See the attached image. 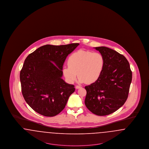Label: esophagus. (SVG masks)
<instances>
[{
    "instance_id": "34e87169",
    "label": "esophagus",
    "mask_w": 149,
    "mask_h": 149,
    "mask_svg": "<svg viewBox=\"0 0 149 149\" xmlns=\"http://www.w3.org/2000/svg\"><path fill=\"white\" fill-rule=\"evenodd\" d=\"M81 86H79V85H76L75 86V88L77 89H78L79 88H80Z\"/></svg>"
}]
</instances>
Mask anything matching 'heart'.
Returning <instances> with one entry per match:
<instances>
[{
    "label": "heart",
    "mask_w": 149,
    "mask_h": 149,
    "mask_svg": "<svg viewBox=\"0 0 149 149\" xmlns=\"http://www.w3.org/2000/svg\"><path fill=\"white\" fill-rule=\"evenodd\" d=\"M68 65V66L63 68V72L68 82L73 83L78 75L80 82L92 84L100 77L104 68L105 60L99 52L80 50L69 57Z\"/></svg>",
    "instance_id": "heart-1"
}]
</instances>
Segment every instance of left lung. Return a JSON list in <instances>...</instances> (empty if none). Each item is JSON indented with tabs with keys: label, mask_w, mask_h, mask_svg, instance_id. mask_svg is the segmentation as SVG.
Masks as SVG:
<instances>
[{
	"label": "left lung",
	"mask_w": 149,
	"mask_h": 149,
	"mask_svg": "<svg viewBox=\"0 0 149 149\" xmlns=\"http://www.w3.org/2000/svg\"><path fill=\"white\" fill-rule=\"evenodd\" d=\"M103 56L105 65L99 79L85 86V104L93 113L106 116L122 106L127 99L132 71L126 58L108 47H95Z\"/></svg>",
	"instance_id": "8db88e82"
}]
</instances>
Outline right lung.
<instances>
[{
    "instance_id": "1",
    "label": "right lung",
    "mask_w": 149,
    "mask_h": 149,
    "mask_svg": "<svg viewBox=\"0 0 149 149\" xmlns=\"http://www.w3.org/2000/svg\"><path fill=\"white\" fill-rule=\"evenodd\" d=\"M79 45H46L25 59L20 72L22 93L27 103L38 113L56 116L74 92V85L62 79L63 66L66 57Z\"/></svg>"
}]
</instances>
